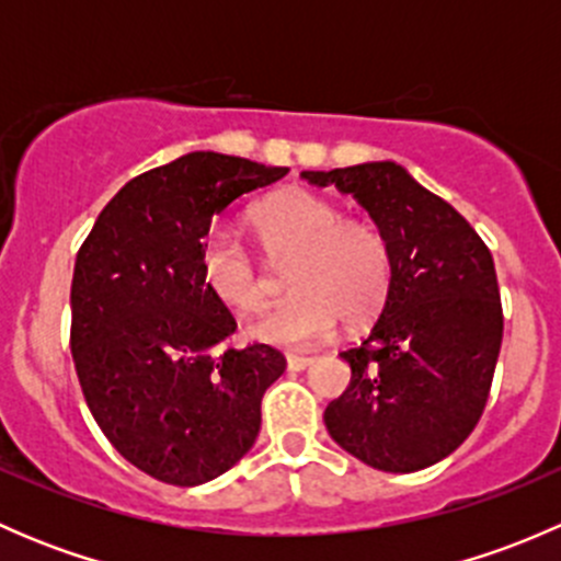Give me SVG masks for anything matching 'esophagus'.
Returning <instances> with one entry per match:
<instances>
[{"label":"esophagus","instance_id":"obj_1","mask_svg":"<svg viewBox=\"0 0 561 561\" xmlns=\"http://www.w3.org/2000/svg\"><path fill=\"white\" fill-rule=\"evenodd\" d=\"M312 355H287V369L290 371H301L312 364Z\"/></svg>","mask_w":561,"mask_h":561}]
</instances>
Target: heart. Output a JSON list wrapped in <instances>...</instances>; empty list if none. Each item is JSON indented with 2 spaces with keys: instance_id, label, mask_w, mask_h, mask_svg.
Segmentation results:
<instances>
[{
  "instance_id": "heart-1",
  "label": "heart",
  "mask_w": 561,
  "mask_h": 561,
  "mask_svg": "<svg viewBox=\"0 0 561 561\" xmlns=\"http://www.w3.org/2000/svg\"><path fill=\"white\" fill-rule=\"evenodd\" d=\"M265 252L293 254L287 263L290 296L276 304L252 333L279 347H307L325 336L336 317L364 325L382 309L390 290L386 236L309 190H285L257 203L249 214ZM203 285L230 309L263 312L268 279L236 236L214 230L201 247Z\"/></svg>"
}]
</instances>
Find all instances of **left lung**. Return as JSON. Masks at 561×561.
Listing matches in <instances>:
<instances>
[{
    "instance_id": "8db88e82",
    "label": "left lung",
    "mask_w": 561,
    "mask_h": 561,
    "mask_svg": "<svg viewBox=\"0 0 561 561\" xmlns=\"http://www.w3.org/2000/svg\"><path fill=\"white\" fill-rule=\"evenodd\" d=\"M369 211L390 249V290L369 336L342 350L350 386L325 428L382 472H417L478 426L502 347L494 257L450 203L396 162L304 171Z\"/></svg>"
}]
</instances>
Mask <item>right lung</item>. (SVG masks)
<instances>
[{"instance_id": "right-lung-1", "label": "right lung", "mask_w": 561, "mask_h": 561, "mask_svg": "<svg viewBox=\"0 0 561 561\" xmlns=\"http://www.w3.org/2000/svg\"><path fill=\"white\" fill-rule=\"evenodd\" d=\"M282 175L192 151L127 181L78 249L70 350L83 399L107 443L162 483L228 472L257 439L260 401L287 366L268 344H230L233 314L201 276L214 214Z\"/></svg>"}]
</instances>
